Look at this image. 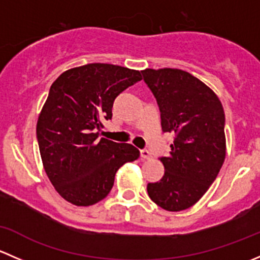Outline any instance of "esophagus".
Returning <instances> with one entry per match:
<instances>
[{
    "instance_id": "obj_1",
    "label": "esophagus",
    "mask_w": 260,
    "mask_h": 260,
    "mask_svg": "<svg viewBox=\"0 0 260 260\" xmlns=\"http://www.w3.org/2000/svg\"><path fill=\"white\" fill-rule=\"evenodd\" d=\"M151 157V152H149L148 149H142V151H141V158L142 159H149Z\"/></svg>"
}]
</instances>
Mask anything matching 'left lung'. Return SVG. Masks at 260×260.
<instances>
[{"label": "left lung", "instance_id": "1", "mask_svg": "<svg viewBox=\"0 0 260 260\" xmlns=\"http://www.w3.org/2000/svg\"><path fill=\"white\" fill-rule=\"evenodd\" d=\"M143 80L156 98L162 132L174 136L171 151L159 157L165 174L147 185L151 200L167 211L198 203L225 159V114L208 85L180 69H146Z\"/></svg>", "mask_w": 260, "mask_h": 260}]
</instances>
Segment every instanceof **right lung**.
I'll return each instance as SVG.
<instances>
[{
  "label": "right lung",
  "instance_id": "add662e5",
  "mask_svg": "<svg viewBox=\"0 0 260 260\" xmlns=\"http://www.w3.org/2000/svg\"><path fill=\"white\" fill-rule=\"evenodd\" d=\"M140 80L138 70L94 62L67 70L50 86L36 137L49 180L69 203L89 206L103 200L117 170L140 157L129 143L99 140L115 98Z\"/></svg>",
  "mask_w": 260,
  "mask_h": 260
}]
</instances>
